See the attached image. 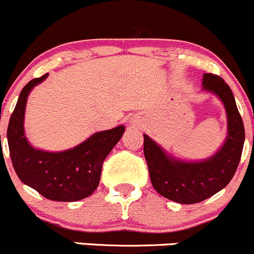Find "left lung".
Returning <instances> with one entry per match:
<instances>
[{
    "label": "left lung",
    "mask_w": 254,
    "mask_h": 254,
    "mask_svg": "<svg viewBox=\"0 0 254 254\" xmlns=\"http://www.w3.org/2000/svg\"><path fill=\"white\" fill-rule=\"evenodd\" d=\"M202 90L221 100L227 116V135L215 154L202 160L179 159L143 134V150L153 188L162 196L179 204H196L222 190L235 175L245 143L242 119L225 80L218 75L204 74Z\"/></svg>",
    "instance_id": "left-lung-1"
}]
</instances>
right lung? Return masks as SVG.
<instances>
[{
	"instance_id": "1",
	"label": "right lung",
	"mask_w": 254,
	"mask_h": 254,
	"mask_svg": "<svg viewBox=\"0 0 254 254\" xmlns=\"http://www.w3.org/2000/svg\"><path fill=\"white\" fill-rule=\"evenodd\" d=\"M48 74L31 80L21 91L7 128L9 155L22 183L53 201H77L97 189L102 163L121 139L125 126L101 130L63 152L37 149L24 133L27 100Z\"/></svg>"
}]
</instances>
